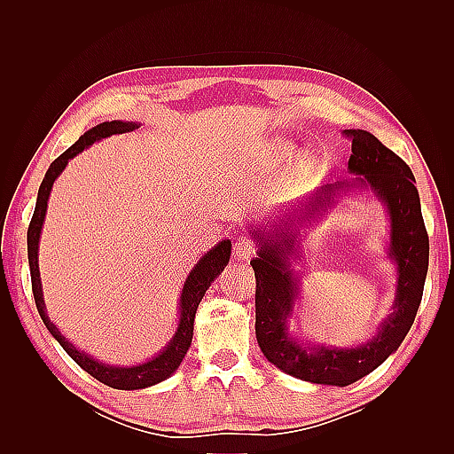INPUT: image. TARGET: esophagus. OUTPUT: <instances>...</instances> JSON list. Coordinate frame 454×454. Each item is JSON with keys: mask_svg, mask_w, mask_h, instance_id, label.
Returning <instances> with one entry per match:
<instances>
[{"mask_svg": "<svg viewBox=\"0 0 454 454\" xmlns=\"http://www.w3.org/2000/svg\"><path fill=\"white\" fill-rule=\"evenodd\" d=\"M254 254H255V244L250 239H246V237L237 239V242H235V255L239 259L248 261Z\"/></svg>", "mask_w": 454, "mask_h": 454, "instance_id": "esophagus-1", "label": "esophagus"}]
</instances>
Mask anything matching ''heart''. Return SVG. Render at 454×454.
<instances>
[{"label":"heart","mask_w":454,"mask_h":454,"mask_svg":"<svg viewBox=\"0 0 454 454\" xmlns=\"http://www.w3.org/2000/svg\"><path fill=\"white\" fill-rule=\"evenodd\" d=\"M282 153L284 155H292V147L290 145H282Z\"/></svg>","instance_id":"obj_1"}]
</instances>
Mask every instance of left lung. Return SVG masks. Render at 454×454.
I'll return each mask as SVG.
<instances>
[{
	"instance_id": "obj_1",
	"label": "left lung",
	"mask_w": 454,
	"mask_h": 454,
	"mask_svg": "<svg viewBox=\"0 0 454 454\" xmlns=\"http://www.w3.org/2000/svg\"><path fill=\"white\" fill-rule=\"evenodd\" d=\"M352 140L348 159L350 180L322 185L307 197L286 206L277 222L248 232L257 242V257L250 261L255 272V337L265 358L284 373L301 380L332 387H348L375 371L397 350L409 333L422 299L428 272V232L424 227L415 176L394 151L373 134L360 129L345 130ZM371 190L387 208L391 239L387 256L398 270L393 312L380 325L377 336L356 348H333L299 341L286 324L300 291V232L316 218L331 211L336 199L348 190Z\"/></svg>"
}]
</instances>
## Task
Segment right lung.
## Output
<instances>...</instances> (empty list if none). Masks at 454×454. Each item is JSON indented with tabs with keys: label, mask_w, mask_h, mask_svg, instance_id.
Here are the masks:
<instances>
[{
	"label": "right lung",
	"mask_w": 454,
	"mask_h": 454,
	"mask_svg": "<svg viewBox=\"0 0 454 454\" xmlns=\"http://www.w3.org/2000/svg\"><path fill=\"white\" fill-rule=\"evenodd\" d=\"M136 129H140V125L134 121L100 122V125L92 127L90 130H87L83 136H81L72 147H67L57 160H52L43 177V182L39 185L35 210L28 227V263H30V274H32V292H34L35 307L41 320H43L51 335L60 342V347L81 369H85L87 373L92 375L96 380H100L107 384V387L117 388V390H140V388L153 387V384L167 380L174 371L180 367L182 360L185 358V354L191 347V340H193V324H195V314H197L199 303L202 301L206 290L210 287V284L223 272L231 257V240H222L197 261V265L191 269L182 287L180 303H177L180 305V312H177L176 333L168 340V345L164 347L157 356H153V358H149L147 362L136 364V365L104 364L100 360H96L89 352L79 350L74 342L67 340L60 333V329L51 322V318L47 316L45 301H43V286H41V277H39L37 250H39L41 229H43V223H45L47 202L51 197L52 184L57 182V177L64 172L67 162H70L74 157H77L83 149L90 147L94 142L109 138V136L114 134L132 132Z\"/></svg>",
	"instance_id": "right-lung-1"
}]
</instances>
